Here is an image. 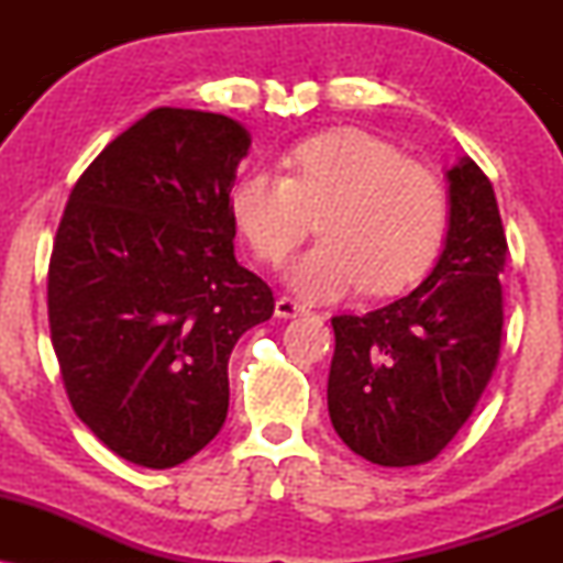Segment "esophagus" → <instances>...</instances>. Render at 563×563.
Returning <instances> with one entry per match:
<instances>
[{
    "instance_id": "1",
    "label": "esophagus",
    "mask_w": 563,
    "mask_h": 563,
    "mask_svg": "<svg viewBox=\"0 0 563 563\" xmlns=\"http://www.w3.org/2000/svg\"><path fill=\"white\" fill-rule=\"evenodd\" d=\"M303 307H299L294 299H288V296H280V299L275 301V318H296V314H301Z\"/></svg>"
}]
</instances>
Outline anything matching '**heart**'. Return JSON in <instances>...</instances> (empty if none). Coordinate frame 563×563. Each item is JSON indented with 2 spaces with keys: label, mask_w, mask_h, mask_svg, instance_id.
<instances>
[{
  "label": "heart",
  "mask_w": 563,
  "mask_h": 563,
  "mask_svg": "<svg viewBox=\"0 0 563 563\" xmlns=\"http://www.w3.org/2000/svg\"><path fill=\"white\" fill-rule=\"evenodd\" d=\"M286 174L251 169L230 190V217L256 256L277 262L318 214L322 238L286 267L309 301L363 288L389 296L416 283L448 235L439 179L389 142L357 129L325 132L288 151Z\"/></svg>",
  "instance_id": "b5f03b06"
}]
</instances>
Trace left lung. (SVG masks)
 Segmentation results:
<instances>
[{
	"label": "left lung",
	"instance_id": "obj_1",
	"mask_svg": "<svg viewBox=\"0 0 563 563\" xmlns=\"http://www.w3.org/2000/svg\"><path fill=\"white\" fill-rule=\"evenodd\" d=\"M444 177L450 219L434 269L402 299L331 320V423L376 466H418L448 448L500 354L508 243L495 190L468 156Z\"/></svg>",
	"mask_w": 563,
	"mask_h": 563
}]
</instances>
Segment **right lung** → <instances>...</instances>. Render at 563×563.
<instances>
[{
  "mask_svg": "<svg viewBox=\"0 0 563 563\" xmlns=\"http://www.w3.org/2000/svg\"><path fill=\"white\" fill-rule=\"evenodd\" d=\"M249 147L230 115L156 108L106 145L63 211L47 277L63 384L134 466H179L219 434L232 346L275 312L232 245Z\"/></svg>",
  "mask_w": 563,
  "mask_h": 563,
  "instance_id": "add662e5",
  "label": "right lung"
}]
</instances>
